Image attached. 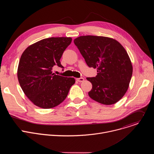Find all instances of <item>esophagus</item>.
I'll list each match as a JSON object with an SVG mask.
<instances>
[{
  "label": "esophagus",
  "mask_w": 154,
  "mask_h": 154,
  "mask_svg": "<svg viewBox=\"0 0 154 154\" xmlns=\"http://www.w3.org/2000/svg\"><path fill=\"white\" fill-rule=\"evenodd\" d=\"M76 80H77L78 82H83V81H84V79H83V77L78 78V79H77Z\"/></svg>",
  "instance_id": "esophagus-1"
}]
</instances>
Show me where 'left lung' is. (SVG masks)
<instances>
[{"instance_id": "1", "label": "left lung", "mask_w": 154, "mask_h": 154, "mask_svg": "<svg viewBox=\"0 0 154 154\" xmlns=\"http://www.w3.org/2000/svg\"><path fill=\"white\" fill-rule=\"evenodd\" d=\"M74 42L87 65L97 68L96 77L86 78L93 85L89 96L104 105L118 102L127 91L133 72L125 49L116 40L105 36H81Z\"/></svg>"}]
</instances>
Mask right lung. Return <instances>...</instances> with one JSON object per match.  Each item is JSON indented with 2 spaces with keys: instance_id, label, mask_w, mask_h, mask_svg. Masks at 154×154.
Masks as SVG:
<instances>
[{
  "instance_id": "add662e5",
  "label": "right lung",
  "mask_w": 154,
  "mask_h": 154,
  "mask_svg": "<svg viewBox=\"0 0 154 154\" xmlns=\"http://www.w3.org/2000/svg\"><path fill=\"white\" fill-rule=\"evenodd\" d=\"M72 41L69 37H52L29 46L22 54L17 79L22 90L33 104L42 108H54L66 98L74 78L52 72L55 65L63 68L60 58Z\"/></svg>"
}]
</instances>
